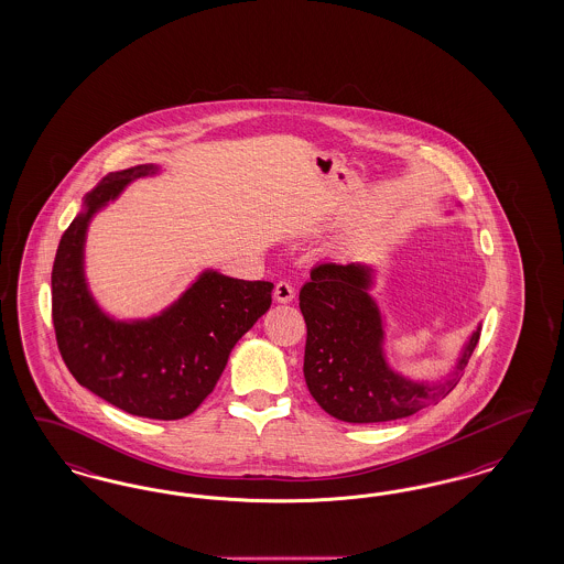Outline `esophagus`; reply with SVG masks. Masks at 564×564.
I'll return each mask as SVG.
<instances>
[{
	"label": "esophagus",
	"mask_w": 564,
	"mask_h": 564,
	"mask_svg": "<svg viewBox=\"0 0 564 564\" xmlns=\"http://www.w3.org/2000/svg\"><path fill=\"white\" fill-rule=\"evenodd\" d=\"M293 295H295V290H293L292 283L279 281V283L274 285V300H276L279 304H290L293 300Z\"/></svg>",
	"instance_id": "esophagus-1"
}]
</instances>
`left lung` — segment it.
<instances>
[{"instance_id": "8db88e82", "label": "left lung", "mask_w": 564, "mask_h": 564, "mask_svg": "<svg viewBox=\"0 0 564 564\" xmlns=\"http://www.w3.org/2000/svg\"><path fill=\"white\" fill-rule=\"evenodd\" d=\"M372 288L370 264L321 262L300 290L308 329L306 386L321 409L346 423H386L437 404L456 388L481 333L477 323L452 369L437 379L409 377L389 365L388 323Z\"/></svg>"}]
</instances>
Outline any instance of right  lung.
<instances>
[{"mask_svg": "<svg viewBox=\"0 0 564 564\" xmlns=\"http://www.w3.org/2000/svg\"><path fill=\"white\" fill-rule=\"evenodd\" d=\"M162 173L160 164H137L110 173L85 195L59 239L52 316L59 354L83 388L129 414L176 421L213 393L235 344L271 308L274 285L204 269L152 316L118 318L104 311L85 272L89 225L133 181Z\"/></svg>", "mask_w": 564, "mask_h": 564, "instance_id": "add662e5", "label": "right lung"}]
</instances>
